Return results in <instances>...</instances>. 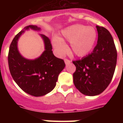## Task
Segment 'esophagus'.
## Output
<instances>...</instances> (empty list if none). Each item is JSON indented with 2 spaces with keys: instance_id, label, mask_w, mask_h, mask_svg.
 <instances>
[{
  "instance_id": "1",
  "label": "esophagus",
  "mask_w": 123,
  "mask_h": 123,
  "mask_svg": "<svg viewBox=\"0 0 123 123\" xmlns=\"http://www.w3.org/2000/svg\"><path fill=\"white\" fill-rule=\"evenodd\" d=\"M65 60V63L66 65H68V64H69L71 63V60H69L67 59V58H65V60Z\"/></svg>"
}]
</instances>
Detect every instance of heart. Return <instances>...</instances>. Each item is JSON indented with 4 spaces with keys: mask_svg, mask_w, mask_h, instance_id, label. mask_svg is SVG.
Here are the masks:
<instances>
[{
    "mask_svg": "<svg viewBox=\"0 0 123 123\" xmlns=\"http://www.w3.org/2000/svg\"><path fill=\"white\" fill-rule=\"evenodd\" d=\"M62 38L55 37L53 44L60 54L67 51V46L63 41L70 42L71 50L78 56L87 55L92 50L97 39V32L94 28L83 25H74L62 32Z\"/></svg>",
    "mask_w": 123,
    "mask_h": 123,
    "instance_id": "1",
    "label": "heart"
}]
</instances>
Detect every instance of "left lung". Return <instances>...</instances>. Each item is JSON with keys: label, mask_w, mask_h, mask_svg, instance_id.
Instances as JSON below:
<instances>
[{"label": "left lung", "mask_w": 123, "mask_h": 123, "mask_svg": "<svg viewBox=\"0 0 123 123\" xmlns=\"http://www.w3.org/2000/svg\"><path fill=\"white\" fill-rule=\"evenodd\" d=\"M96 28L98 41L94 50L81 60L73 61L76 68L74 84L79 92L89 96L98 95L106 89L113 76L117 60L112 36L104 27Z\"/></svg>", "instance_id": "left-lung-1"}]
</instances>
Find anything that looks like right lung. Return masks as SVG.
<instances>
[{
    "label": "right lung",
    "mask_w": 123,
    "mask_h": 123,
    "mask_svg": "<svg viewBox=\"0 0 123 123\" xmlns=\"http://www.w3.org/2000/svg\"><path fill=\"white\" fill-rule=\"evenodd\" d=\"M40 30L36 26L25 27L13 38L10 45L8 62L10 72L17 85L27 94L34 97L43 96L54 89L58 74L65 67L63 60L54 56L50 40L41 34L45 50L35 60H28L18 52L17 42L25 29Z\"/></svg>",
    "instance_id": "1"
}]
</instances>
